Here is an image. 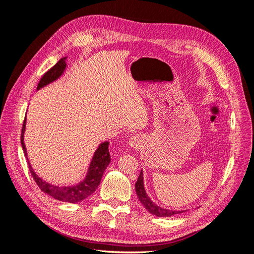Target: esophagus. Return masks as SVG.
<instances>
[{
	"instance_id": "1",
	"label": "esophagus",
	"mask_w": 254,
	"mask_h": 254,
	"mask_svg": "<svg viewBox=\"0 0 254 254\" xmlns=\"http://www.w3.org/2000/svg\"><path fill=\"white\" fill-rule=\"evenodd\" d=\"M141 145H142V140H141L140 136L133 135L131 139L129 140V146H130V147L134 148V149H139L141 147Z\"/></svg>"
}]
</instances>
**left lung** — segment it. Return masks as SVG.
<instances>
[{
    "label": "left lung",
    "mask_w": 254,
    "mask_h": 254,
    "mask_svg": "<svg viewBox=\"0 0 254 254\" xmlns=\"http://www.w3.org/2000/svg\"><path fill=\"white\" fill-rule=\"evenodd\" d=\"M135 191L137 198H139L140 202L145 206V209L147 210L150 214L155 215V216L158 217H170L173 216V215L176 214H180L183 213V211H172V210H167V209H162V207L158 206L156 203H153L150 198L147 196L144 189V182H143V172L141 171L139 178H137V181L135 182Z\"/></svg>",
    "instance_id": "left-lung-1"
}]
</instances>
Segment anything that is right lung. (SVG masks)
<instances>
[{
	"instance_id": "add662e5",
	"label": "right lung",
	"mask_w": 254,
	"mask_h": 254,
	"mask_svg": "<svg viewBox=\"0 0 254 254\" xmlns=\"http://www.w3.org/2000/svg\"><path fill=\"white\" fill-rule=\"evenodd\" d=\"M65 59L66 57L61 58L58 63L54 65L52 68L44 73L42 76V78L40 79L39 83H38L37 90H39L40 88H43L47 84L51 83L52 81L56 80L59 78L61 74L64 73V68L66 66L65 64ZM25 123H26V117L24 122H23V127H22V133H21V144H22V148L23 151H24V155L27 159L28 162V168L29 172L32 174L33 178L35 182L37 183V186L39 187V189L47 193L48 195L52 196L54 199H57L59 201H64V202H70V203H76L84 200V199L88 198L90 195H92L99 186V182L102 180V177L104 175V172L107 168V166L110 163V153H109V142H104L101 145L98 146V148L94 152L93 159H92L90 166H89V171L87 174V177L84 178L81 182H79L77 186L74 187H57V186H53V184L43 181L40 177H38L36 173L34 172L32 165H30L28 158H27V153H26V148H25V144H24V131H25Z\"/></svg>"
}]
</instances>
